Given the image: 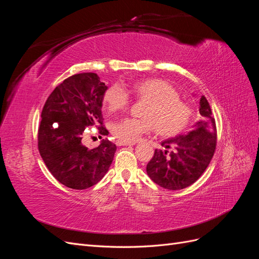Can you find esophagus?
Here are the masks:
<instances>
[{
    "label": "esophagus",
    "mask_w": 259,
    "mask_h": 259,
    "mask_svg": "<svg viewBox=\"0 0 259 259\" xmlns=\"http://www.w3.org/2000/svg\"><path fill=\"white\" fill-rule=\"evenodd\" d=\"M136 143H128V142H122V140H116V145L117 146H133Z\"/></svg>",
    "instance_id": "esophagus-1"
}]
</instances>
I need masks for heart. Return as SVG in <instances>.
Wrapping results in <instances>:
<instances>
[{
	"instance_id": "1",
	"label": "heart",
	"mask_w": 259,
	"mask_h": 259,
	"mask_svg": "<svg viewBox=\"0 0 259 259\" xmlns=\"http://www.w3.org/2000/svg\"><path fill=\"white\" fill-rule=\"evenodd\" d=\"M131 91L140 99L149 101L143 116L145 119L123 117L112 125V134L122 142L134 143L155 127L162 136H174L190 123L192 109L182 99L169 82L161 79H147L132 84ZM130 96L120 83H113L104 94V104L114 112L126 108Z\"/></svg>"
}]
</instances>
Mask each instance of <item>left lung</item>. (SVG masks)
<instances>
[{
  "mask_svg": "<svg viewBox=\"0 0 259 259\" xmlns=\"http://www.w3.org/2000/svg\"><path fill=\"white\" fill-rule=\"evenodd\" d=\"M201 121L187 135H178L164 140L161 145L165 151L155 149L152 159L147 164V174L153 182L168 190H180L189 187L201 177L215 153L217 145L216 122L207 99H200ZM176 148L169 153L168 149Z\"/></svg>",
  "mask_w": 259,
  "mask_h": 259,
  "instance_id": "left-lung-1",
  "label": "left lung"
}]
</instances>
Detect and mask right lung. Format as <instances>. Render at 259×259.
Here are the masks:
<instances>
[{
    "label": "right lung",
    "mask_w": 259,
    "mask_h": 259,
    "mask_svg": "<svg viewBox=\"0 0 259 259\" xmlns=\"http://www.w3.org/2000/svg\"><path fill=\"white\" fill-rule=\"evenodd\" d=\"M105 83L96 73L69 76L55 89L43 107L37 148L46 167L60 184L75 190L96 185L113 161L116 146L107 138L89 149L82 143L88 127L109 132L101 114Z\"/></svg>",
    "instance_id": "1"
}]
</instances>
